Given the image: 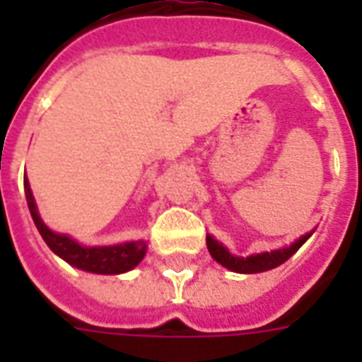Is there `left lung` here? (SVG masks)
Segmentation results:
<instances>
[{"label": "left lung", "mask_w": 362, "mask_h": 362, "mask_svg": "<svg viewBox=\"0 0 362 362\" xmlns=\"http://www.w3.org/2000/svg\"><path fill=\"white\" fill-rule=\"evenodd\" d=\"M310 235H304L298 240H295L291 246L281 247V250H272V252H263V253H255V255H250V257H237L229 253L223 244L216 240L214 237L206 235V246H209L210 255L226 269L233 270V272H240V274H255V272H264V270L276 269L280 267L281 263H286L287 259L291 257L293 253L297 252L298 247L303 246L304 242L308 240Z\"/></svg>", "instance_id": "8db88e82"}]
</instances>
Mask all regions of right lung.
I'll return each mask as SVG.
<instances>
[{
    "instance_id": "obj_1",
    "label": "right lung",
    "mask_w": 362,
    "mask_h": 362,
    "mask_svg": "<svg viewBox=\"0 0 362 362\" xmlns=\"http://www.w3.org/2000/svg\"><path fill=\"white\" fill-rule=\"evenodd\" d=\"M24 192L25 199H28V209L31 212L33 223L41 233L42 240L47 242V246L56 255H59L64 261H67L76 269L93 272V274H122V272L135 269L144 257V253H146V242L144 240L124 242V244H116V246L88 247L81 246L78 242L73 240L67 235L50 231L37 212L35 199H33L28 178L24 180Z\"/></svg>"
}]
</instances>
